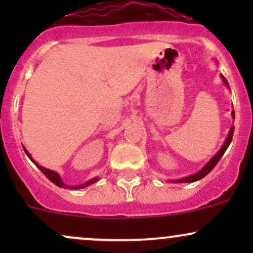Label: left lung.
Listing matches in <instances>:
<instances>
[{
	"label": "left lung",
	"mask_w": 253,
	"mask_h": 253,
	"mask_svg": "<svg viewBox=\"0 0 253 253\" xmlns=\"http://www.w3.org/2000/svg\"><path fill=\"white\" fill-rule=\"evenodd\" d=\"M221 77H222L223 82H225L226 84H227V86H228V82H227V80H226V78L223 77V76H221ZM232 115H233V117H234V110H233V112H232ZM233 133H234V127H232L231 130H229V134H228V136H227V139H226L225 144H223V146L221 147V150H220L219 152H217L216 155L214 156L213 158L211 159L210 163H208L207 165H206V167L203 168V169H202L201 171H199V172L195 173V175H191V176L184 177V178H181V179H175V181H172V182H175V183L195 182V181H199V179L203 178V177H205V176H207L208 173H210L211 171L213 170L214 168H215V165L217 164V162H219L220 159H221V157L223 156V153L226 152V150H227V147L229 146V144H231L232 138H233Z\"/></svg>",
	"instance_id": "left-lung-1"
}]
</instances>
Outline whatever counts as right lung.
Masks as SVG:
<instances>
[{
	"mask_svg": "<svg viewBox=\"0 0 253 253\" xmlns=\"http://www.w3.org/2000/svg\"><path fill=\"white\" fill-rule=\"evenodd\" d=\"M24 150H25V149H24ZM25 152H26V155H27L28 157H30L31 161L33 162V163L37 165L38 169H39L40 171H42V172L43 173V175H45L46 177H47V178L50 179V181H51L52 183H54V184L58 185V187H59V188H62V187H63V188H66V187H68V185H66V184H64L63 181H62V178H60L59 175H58L57 172H54V171H52V170L45 169V168H42V167H40V165H38V164L36 163V162H34L33 159H32V157H31L30 153H28L27 151H26V150H25ZM97 179H98V178H92V179H90V181L85 182V183H83V184H81V185H76V187H69V188H71V189H81V188L88 187V185L92 184V183L97 182Z\"/></svg>",
	"mask_w": 253,
	"mask_h": 253,
	"instance_id": "1",
	"label": "right lung"
}]
</instances>
